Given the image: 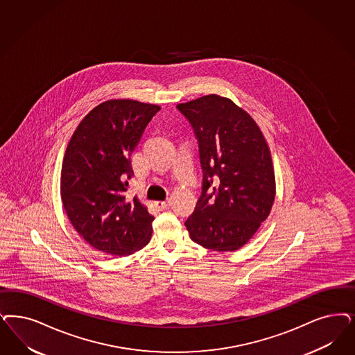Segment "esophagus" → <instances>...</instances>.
Returning a JSON list of instances; mask_svg holds the SVG:
<instances>
[{
	"label": "esophagus",
	"mask_w": 355,
	"mask_h": 355,
	"mask_svg": "<svg viewBox=\"0 0 355 355\" xmlns=\"http://www.w3.org/2000/svg\"><path fill=\"white\" fill-rule=\"evenodd\" d=\"M153 206L157 209H165L171 206V203H169V200H156V202H153Z\"/></svg>",
	"instance_id": "esophagus-1"
}]
</instances>
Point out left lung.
I'll return each instance as SVG.
<instances>
[{
    "instance_id": "obj_1",
    "label": "left lung",
    "mask_w": 355,
    "mask_h": 355,
    "mask_svg": "<svg viewBox=\"0 0 355 355\" xmlns=\"http://www.w3.org/2000/svg\"><path fill=\"white\" fill-rule=\"evenodd\" d=\"M199 141L203 187L184 221L190 239L216 252L243 248L275 199L269 146L257 123L232 99L208 94L177 105Z\"/></svg>"
}]
</instances>
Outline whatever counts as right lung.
I'll return each mask as SVG.
<instances>
[{
  "label": "right lung",
  "instance_id": "obj_1",
  "mask_svg": "<svg viewBox=\"0 0 355 355\" xmlns=\"http://www.w3.org/2000/svg\"><path fill=\"white\" fill-rule=\"evenodd\" d=\"M161 107L134 99L99 103L77 125L64 155L62 206L87 244L109 256H130L152 236L155 218L137 196H124L131 159Z\"/></svg>",
  "mask_w": 355,
  "mask_h": 355
}]
</instances>
